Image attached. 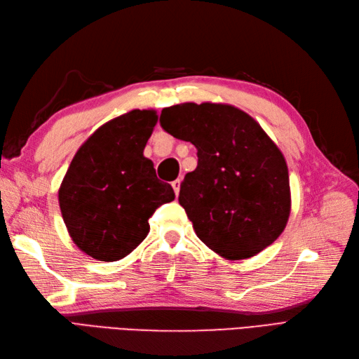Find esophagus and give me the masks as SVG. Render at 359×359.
Segmentation results:
<instances>
[{
	"instance_id": "1",
	"label": "esophagus",
	"mask_w": 359,
	"mask_h": 359,
	"mask_svg": "<svg viewBox=\"0 0 359 359\" xmlns=\"http://www.w3.org/2000/svg\"><path fill=\"white\" fill-rule=\"evenodd\" d=\"M180 187H182V179H177L172 182V188H174V192H176V196L179 197V192H180Z\"/></svg>"
}]
</instances>
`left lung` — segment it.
<instances>
[{"label":"left lung","mask_w":359,"mask_h":359,"mask_svg":"<svg viewBox=\"0 0 359 359\" xmlns=\"http://www.w3.org/2000/svg\"><path fill=\"white\" fill-rule=\"evenodd\" d=\"M161 124L197 149V168L185 176L179 203L210 250L240 261L278 240L291 212L288 167L255 118L205 101L165 107Z\"/></svg>","instance_id":"8db88e82"}]
</instances>
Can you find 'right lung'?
Here are the masks:
<instances>
[{"label": "right lung", "instance_id": "add662e5", "mask_svg": "<svg viewBox=\"0 0 359 359\" xmlns=\"http://www.w3.org/2000/svg\"><path fill=\"white\" fill-rule=\"evenodd\" d=\"M154 109H133L100 126L72 158L59 188L67 231L90 258H126L149 235V218L174 200L144 149L158 124Z\"/></svg>", "mask_w": 359, "mask_h": 359}]
</instances>
